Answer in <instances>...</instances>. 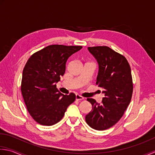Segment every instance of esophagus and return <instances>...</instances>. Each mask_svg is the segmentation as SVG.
Returning <instances> with one entry per match:
<instances>
[{
    "instance_id": "34e87169",
    "label": "esophagus",
    "mask_w": 155,
    "mask_h": 155,
    "mask_svg": "<svg viewBox=\"0 0 155 155\" xmlns=\"http://www.w3.org/2000/svg\"><path fill=\"white\" fill-rule=\"evenodd\" d=\"M83 99L84 97L80 95H78V94H76V95H75V100H82Z\"/></svg>"
}]
</instances>
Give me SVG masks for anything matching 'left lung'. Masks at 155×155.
I'll list each match as a JSON object with an SVG mask.
<instances>
[{"label":"left lung","mask_w":155,"mask_h":155,"mask_svg":"<svg viewBox=\"0 0 155 155\" xmlns=\"http://www.w3.org/2000/svg\"><path fill=\"white\" fill-rule=\"evenodd\" d=\"M98 64L96 84L104 97L99 104L87 98L92 109L86 122L97 130L108 129L117 123L130 102L133 91L130 65L124 56L107 46L87 47Z\"/></svg>","instance_id":"obj_1"}]
</instances>
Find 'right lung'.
<instances>
[{
    "label": "right lung",
    "instance_id": "right-lung-1",
    "mask_svg": "<svg viewBox=\"0 0 155 155\" xmlns=\"http://www.w3.org/2000/svg\"><path fill=\"white\" fill-rule=\"evenodd\" d=\"M81 48L49 45L28 59L23 71L22 95L28 111L39 124L52 126L58 123L75 101L74 93L64 95L57 90L56 84L65 74L68 58Z\"/></svg>",
    "mask_w": 155,
    "mask_h": 155
}]
</instances>
